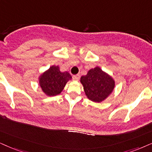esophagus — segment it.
I'll return each mask as SVG.
<instances>
[{"mask_svg": "<svg viewBox=\"0 0 152 152\" xmlns=\"http://www.w3.org/2000/svg\"><path fill=\"white\" fill-rule=\"evenodd\" d=\"M79 77H80L79 74L74 75V76H73V79H74V80H78V79H79Z\"/></svg>", "mask_w": 152, "mask_h": 152, "instance_id": "1", "label": "esophagus"}]
</instances>
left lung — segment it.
<instances>
[{
	"mask_svg": "<svg viewBox=\"0 0 152 152\" xmlns=\"http://www.w3.org/2000/svg\"><path fill=\"white\" fill-rule=\"evenodd\" d=\"M87 97L95 102H101L111 95L115 87V81L111 76L99 66L91 69L86 76L80 77Z\"/></svg>",
	"mask_w": 152,
	"mask_h": 152,
	"instance_id": "1",
	"label": "left lung"
}]
</instances>
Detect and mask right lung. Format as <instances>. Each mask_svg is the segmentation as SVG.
<instances>
[{
    "label": "right lung",
    "instance_id": "add662e5",
    "mask_svg": "<svg viewBox=\"0 0 152 152\" xmlns=\"http://www.w3.org/2000/svg\"><path fill=\"white\" fill-rule=\"evenodd\" d=\"M71 79L69 73L61 72L58 66L53 65L40 76L39 85L46 95L55 96L61 93Z\"/></svg>",
    "mask_w": 152,
    "mask_h": 152
}]
</instances>
